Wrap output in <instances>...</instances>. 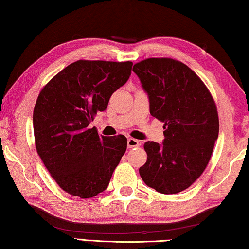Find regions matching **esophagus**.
Returning <instances> with one entry per match:
<instances>
[{"label":"esophagus","instance_id":"34e87169","mask_svg":"<svg viewBox=\"0 0 249 249\" xmlns=\"http://www.w3.org/2000/svg\"><path fill=\"white\" fill-rule=\"evenodd\" d=\"M127 146H128V148H133V147H138V146H140V141L135 140V138H128Z\"/></svg>","mask_w":249,"mask_h":249}]
</instances>
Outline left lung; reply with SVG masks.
I'll use <instances>...</instances> for the list:
<instances>
[{
	"label": "left lung",
	"mask_w": 249,
	"mask_h": 249,
	"mask_svg": "<svg viewBox=\"0 0 249 249\" xmlns=\"http://www.w3.org/2000/svg\"><path fill=\"white\" fill-rule=\"evenodd\" d=\"M149 95L150 114L163 123L165 141L147 142L140 175L163 195L188 189L203 174L218 136L215 101L187 65L171 58H147L133 67Z\"/></svg>",
	"instance_id": "1"
}]
</instances>
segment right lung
<instances>
[{"mask_svg":"<svg viewBox=\"0 0 249 249\" xmlns=\"http://www.w3.org/2000/svg\"><path fill=\"white\" fill-rule=\"evenodd\" d=\"M132 66V61L78 60L39 92L33 114L37 154L71 196L89 199L103 192L125 154L124 135L100 136L89 125L127 81Z\"/></svg>","mask_w":249,"mask_h":249,"instance_id":"1","label":"right lung"}]
</instances>
